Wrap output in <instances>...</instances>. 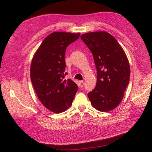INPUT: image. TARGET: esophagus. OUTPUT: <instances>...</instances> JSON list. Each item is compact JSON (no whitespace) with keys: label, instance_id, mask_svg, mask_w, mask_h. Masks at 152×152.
<instances>
[{"label":"esophagus","instance_id":"esophagus-1","mask_svg":"<svg viewBox=\"0 0 152 152\" xmlns=\"http://www.w3.org/2000/svg\"><path fill=\"white\" fill-rule=\"evenodd\" d=\"M84 82L82 81V80H80V81H79V85H80V86L81 87H82L84 86Z\"/></svg>","mask_w":152,"mask_h":152}]
</instances>
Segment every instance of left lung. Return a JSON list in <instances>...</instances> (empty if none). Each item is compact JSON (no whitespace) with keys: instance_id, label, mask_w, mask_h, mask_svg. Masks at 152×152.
Returning a JSON list of instances; mask_svg holds the SVG:
<instances>
[{"instance_id":"1","label":"left lung","mask_w":152,"mask_h":152,"mask_svg":"<svg viewBox=\"0 0 152 152\" xmlns=\"http://www.w3.org/2000/svg\"><path fill=\"white\" fill-rule=\"evenodd\" d=\"M81 39L91 51L97 70V83L87 94L101 112L110 111L121 102L130 79V66L117 40L107 31L90 32Z\"/></svg>"}]
</instances>
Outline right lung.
<instances>
[{
    "instance_id": "1",
    "label": "right lung",
    "mask_w": 152,
    "mask_h": 152,
    "mask_svg": "<svg viewBox=\"0 0 152 152\" xmlns=\"http://www.w3.org/2000/svg\"><path fill=\"white\" fill-rule=\"evenodd\" d=\"M80 34L53 32L43 40L32 59L30 77L39 100L50 111L58 113L72 105L78 86L65 79L66 49Z\"/></svg>"
}]
</instances>
